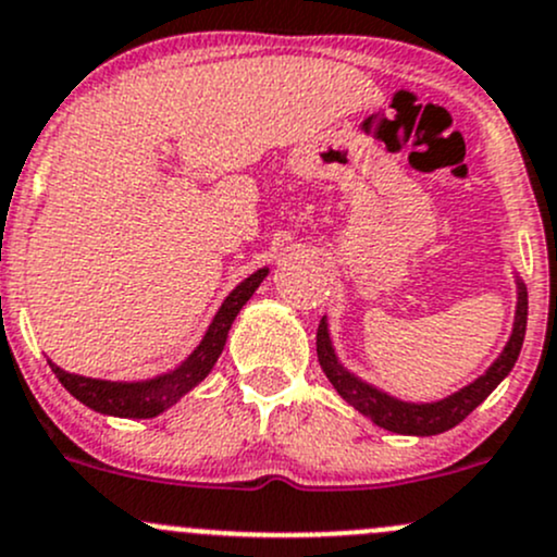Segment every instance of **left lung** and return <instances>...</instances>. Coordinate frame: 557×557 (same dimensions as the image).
Masks as SVG:
<instances>
[{
  "instance_id": "left-lung-1",
  "label": "left lung",
  "mask_w": 557,
  "mask_h": 557,
  "mask_svg": "<svg viewBox=\"0 0 557 557\" xmlns=\"http://www.w3.org/2000/svg\"><path fill=\"white\" fill-rule=\"evenodd\" d=\"M525 320H529V294H525L523 280H518V307H515V323L512 333L507 338L502 355L491 362L488 371L483 376H478L475 382L461 386L454 395L443 397L435 403H408L397 400V397L386 395V392L376 389L373 384L362 382L355 373H349L347 368L338 362L336 352H333L331 333H327L325 318L320 320L318 327V360L323 366L327 382L333 384V389L355 408L362 417H368L373 424L384 426V430L397 432V435H417V437H430L441 435V432L450 430L459 421H465L472 411L502 384V379L512 371L515 360H518L520 347H523L525 338Z\"/></svg>"
}]
</instances>
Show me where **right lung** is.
Here are the masks:
<instances>
[{
  "label": "right lung",
  "mask_w": 557,
  "mask_h": 557,
  "mask_svg": "<svg viewBox=\"0 0 557 557\" xmlns=\"http://www.w3.org/2000/svg\"><path fill=\"white\" fill-rule=\"evenodd\" d=\"M267 274L269 269L263 267L259 272L250 274V277H245L243 283L224 298V304L219 307L213 323L208 325V331H205L202 342L197 344L195 352L186 357L181 366H175L173 371L160 373V376L144 379V382H107V379L77 376V373H69L63 371V368H58L52 360L47 362H50L58 382L66 386L79 403L92 408V411L120 419L160 417L162 411L175 406L186 392L195 389V386L208 376L210 368L219 360V355L224 352V344L226 336H230L234 318H237L239 309L248 304V298L256 294V288L263 283Z\"/></svg>",
  "instance_id": "add662e5"
}]
</instances>
